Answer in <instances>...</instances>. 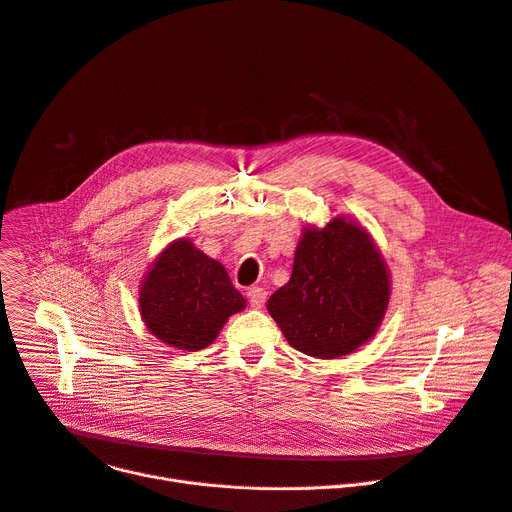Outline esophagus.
<instances>
[{"instance_id": "1", "label": "esophagus", "mask_w": 512, "mask_h": 512, "mask_svg": "<svg viewBox=\"0 0 512 512\" xmlns=\"http://www.w3.org/2000/svg\"><path fill=\"white\" fill-rule=\"evenodd\" d=\"M247 298H249V304L253 306V309H261V306L265 304L267 292L263 288H259V286H253V288H249Z\"/></svg>"}]
</instances>
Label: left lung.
<instances>
[{
  "instance_id": "8db88e82",
  "label": "left lung",
  "mask_w": 512,
  "mask_h": 512,
  "mask_svg": "<svg viewBox=\"0 0 512 512\" xmlns=\"http://www.w3.org/2000/svg\"><path fill=\"white\" fill-rule=\"evenodd\" d=\"M391 298V276L368 230L335 216L304 226L288 284L269 296L267 311L298 352L333 360L377 335Z\"/></svg>"
}]
</instances>
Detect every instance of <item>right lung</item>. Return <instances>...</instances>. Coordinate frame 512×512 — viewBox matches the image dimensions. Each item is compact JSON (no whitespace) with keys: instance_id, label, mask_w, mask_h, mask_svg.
<instances>
[{"instance_id":"1","label":"right lung","mask_w":512,"mask_h":512,"mask_svg":"<svg viewBox=\"0 0 512 512\" xmlns=\"http://www.w3.org/2000/svg\"><path fill=\"white\" fill-rule=\"evenodd\" d=\"M138 302L146 329L162 344L187 352L208 348L228 317L247 306L226 267L189 238H177L156 255Z\"/></svg>"}]
</instances>
